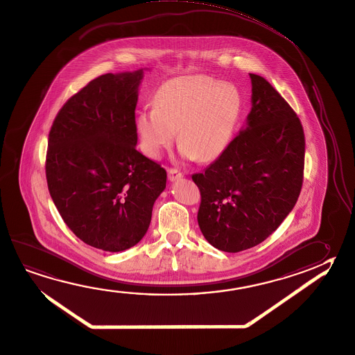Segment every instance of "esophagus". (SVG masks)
<instances>
[{
  "label": "esophagus",
  "instance_id": "esophagus-1",
  "mask_svg": "<svg viewBox=\"0 0 355 355\" xmlns=\"http://www.w3.org/2000/svg\"><path fill=\"white\" fill-rule=\"evenodd\" d=\"M183 177V175L180 173V171L177 168H168V180H180V178H182Z\"/></svg>",
  "mask_w": 355,
  "mask_h": 355
}]
</instances>
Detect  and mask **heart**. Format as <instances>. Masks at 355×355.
Listing matches in <instances>:
<instances>
[{
	"label": "heart",
	"mask_w": 355,
	"mask_h": 355,
	"mask_svg": "<svg viewBox=\"0 0 355 355\" xmlns=\"http://www.w3.org/2000/svg\"><path fill=\"white\" fill-rule=\"evenodd\" d=\"M241 110L236 86L207 76H182L157 89L155 108L139 112L138 135L146 155L156 158L178 130L182 156L208 162L227 150Z\"/></svg>",
	"instance_id": "b5f03b06"
}]
</instances>
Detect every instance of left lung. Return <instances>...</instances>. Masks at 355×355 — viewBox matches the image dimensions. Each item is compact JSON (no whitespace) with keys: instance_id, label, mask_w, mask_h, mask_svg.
Returning <instances> with one entry per match:
<instances>
[{"instance_id":"8db88e82","label":"left lung","mask_w":355,"mask_h":355,"mask_svg":"<svg viewBox=\"0 0 355 355\" xmlns=\"http://www.w3.org/2000/svg\"><path fill=\"white\" fill-rule=\"evenodd\" d=\"M252 80V110L214 162L192 175L200 192L199 228L213 247L236 253L267 239L298 200L305 139L297 113L261 76Z\"/></svg>"}]
</instances>
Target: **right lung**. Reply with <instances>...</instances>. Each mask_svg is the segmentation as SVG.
Listing matches in <instances>:
<instances>
[{"instance_id":"add662e5","label":"right lung","mask_w":355,"mask_h":355,"mask_svg":"<svg viewBox=\"0 0 355 355\" xmlns=\"http://www.w3.org/2000/svg\"><path fill=\"white\" fill-rule=\"evenodd\" d=\"M144 69L94 78L57 113L46 178L64 223L106 252L136 245L148 230L167 172L136 150V106Z\"/></svg>"}]
</instances>
